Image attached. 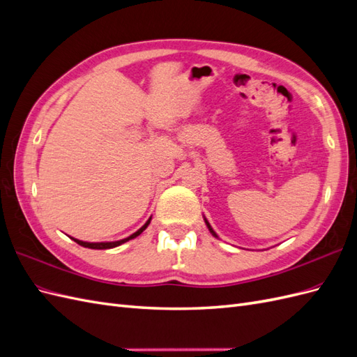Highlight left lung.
<instances>
[{"instance_id":"8db88e82","label":"left lung","mask_w":357,"mask_h":357,"mask_svg":"<svg viewBox=\"0 0 357 357\" xmlns=\"http://www.w3.org/2000/svg\"><path fill=\"white\" fill-rule=\"evenodd\" d=\"M205 223H207V226H208V229H210V232H211V234H213V235H215V234H214V231H213V229H211V226H210V223H208V222H207V220H205Z\"/></svg>"}]
</instances>
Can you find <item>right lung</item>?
<instances>
[{"label": "right lung", "mask_w": 357, "mask_h": 357, "mask_svg": "<svg viewBox=\"0 0 357 357\" xmlns=\"http://www.w3.org/2000/svg\"><path fill=\"white\" fill-rule=\"evenodd\" d=\"M149 223H150V219L144 223V226H142V228H139L135 234H132L131 236H128V238H125V240H121V241H113V243H86V241H80V240H75V238H73L75 243L77 244H80V245H83V247H88V248H96V250H102V248H113V247H117V245H121V244H123V243H126V241H129V240H132V238H135V236H138L139 234H142L147 226H149Z\"/></svg>", "instance_id": "obj_1"}]
</instances>
